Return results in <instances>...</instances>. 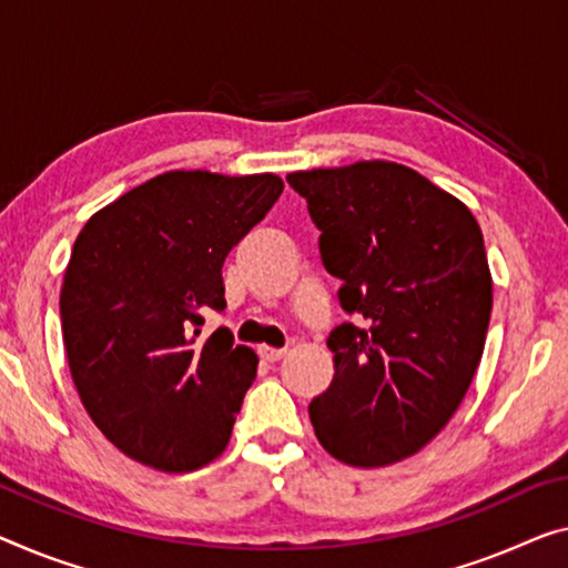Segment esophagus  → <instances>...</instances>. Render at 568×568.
Instances as JSON below:
<instances>
[{
	"instance_id": "obj_1",
	"label": "esophagus",
	"mask_w": 568,
	"mask_h": 568,
	"mask_svg": "<svg viewBox=\"0 0 568 568\" xmlns=\"http://www.w3.org/2000/svg\"><path fill=\"white\" fill-rule=\"evenodd\" d=\"M257 352L265 362H281L285 357V349H273V346H260Z\"/></svg>"
}]
</instances>
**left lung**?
<instances>
[{"label":"left lung","instance_id":"1","mask_svg":"<svg viewBox=\"0 0 568 568\" xmlns=\"http://www.w3.org/2000/svg\"><path fill=\"white\" fill-rule=\"evenodd\" d=\"M342 281L328 334L334 379L308 416L321 446L352 467L420 452L467 395L485 349L493 277L471 211L397 163L291 173Z\"/></svg>","mask_w":568,"mask_h":568}]
</instances>
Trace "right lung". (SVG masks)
I'll return each mask as SVG.
<instances>
[{
    "label": "right lung",
    "mask_w": 568,
    "mask_h": 568,
    "mask_svg": "<svg viewBox=\"0 0 568 568\" xmlns=\"http://www.w3.org/2000/svg\"><path fill=\"white\" fill-rule=\"evenodd\" d=\"M283 193L277 175L173 171L101 209L73 244L61 291L68 367L83 408L120 452L191 471L230 444L257 354L230 328L222 267Z\"/></svg>",
    "instance_id": "1"
}]
</instances>
